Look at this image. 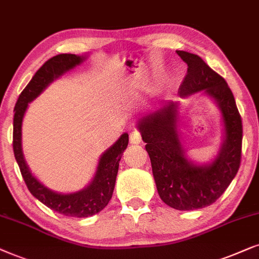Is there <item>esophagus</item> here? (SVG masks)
<instances>
[{
	"label": "esophagus",
	"instance_id": "34e87169",
	"mask_svg": "<svg viewBox=\"0 0 259 259\" xmlns=\"http://www.w3.org/2000/svg\"><path fill=\"white\" fill-rule=\"evenodd\" d=\"M129 141H130V143H132V144H139V143H141V141H142V136H141V133L136 129V127H133V129H130Z\"/></svg>",
	"mask_w": 259,
	"mask_h": 259
}]
</instances>
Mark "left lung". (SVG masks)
Returning a JSON list of instances; mask_svg holds the SVG:
<instances>
[{"label":"left lung","mask_w":259,"mask_h":259,"mask_svg":"<svg viewBox=\"0 0 259 259\" xmlns=\"http://www.w3.org/2000/svg\"><path fill=\"white\" fill-rule=\"evenodd\" d=\"M187 64L180 96L205 90L223 112L226 137L218 157L208 165L188 162L177 132V105H167L140 120L158 195L164 204L180 211L206 207L215 202L236 177L242 161L243 125L231 89L199 55L177 51Z\"/></svg>","instance_id":"left-lung-1"}]
</instances>
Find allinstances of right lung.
<instances>
[{"label":"right lung","instance_id":"1","mask_svg":"<svg viewBox=\"0 0 259 259\" xmlns=\"http://www.w3.org/2000/svg\"><path fill=\"white\" fill-rule=\"evenodd\" d=\"M82 60L84 58L75 54H59L48 59L36 71L32 80L28 82V85L19 96L15 109H14L15 115H14L13 130L14 155H15L20 171H21L29 192L53 211L66 217H77V218H86V217L94 215L96 213L101 212L109 204L113 188H115L120 157L129 142L127 134H123L120 139L102 155L94 180L88 188L78 193H73V194H58L41 185L30 174L28 167L23 160L21 150V125L28 103L36 98L51 81H53L55 78H58L70 68H73L75 65L80 64Z\"/></svg>","mask_w":259,"mask_h":259}]
</instances>
